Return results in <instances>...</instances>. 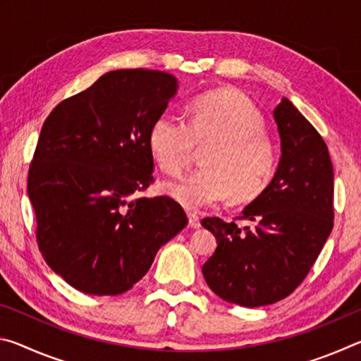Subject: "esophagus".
<instances>
[{
  "label": "esophagus",
  "instance_id": "1",
  "mask_svg": "<svg viewBox=\"0 0 361 361\" xmlns=\"http://www.w3.org/2000/svg\"><path fill=\"white\" fill-rule=\"evenodd\" d=\"M188 219H189V226H191L192 229H199L200 228V218H199L197 213L189 212L188 213Z\"/></svg>",
  "mask_w": 361,
  "mask_h": 361
}]
</instances>
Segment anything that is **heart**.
Masks as SVG:
<instances>
[{
  "mask_svg": "<svg viewBox=\"0 0 361 361\" xmlns=\"http://www.w3.org/2000/svg\"><path fill=\"white\" fill-rule=\"evenodd\" d=\"M262 129L258 109L234 89L195 99L191 122L162 113L149 130V149L164 172L181 175L197 149H207L205 169L169 185L167 194L189 210L216 205L229 194L239 202L255 199L271 180L276 164L274 146Z\"/></svg>",
  "mask_w": 361,
  "mask_h": 361,
  "instance_id": "heart-1",
  "label": "heart"
}]
</instances>
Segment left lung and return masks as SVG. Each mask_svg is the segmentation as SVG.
<instances>
[{
  "label": "left lung",
  "mask_w": 361,
  "mask_h": 361,
  "mask_svg": "<svg viewBox=\"0 0 361 361\" xmlns=\"http://www.w3.org/2000/svg\"><path fill=\"white\" fill-rule=\"evenodd\" d=\"M280 161L269 185L234 221L204 218L218 247L202 266L210 290L228 302L259 307L295 291L333 229V164L326 143L288 99L274 108Z\"/></svg>",
  "instance_id": "obj_1"
}]
</instances>
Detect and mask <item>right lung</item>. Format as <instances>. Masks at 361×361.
Listing matches in <instances>:
<instances>
[{
  "label": "right lung",
  "instance_id": "add662e5",
  "mask_svg": "<svg viewBox=\"0 0 361 361\" xmlns=\"http://www.w3.org/2000/svg\"><path fill=\"white\" fill-rule=\"evenodd\" d=\"M176 92L166 71H109L42 124L28 172L36 240L49 267L85 295L130 290L188 224L173 199L138 195L152 183L149 130Z\"/></svg>",
  "mask_w": 361,
  "mask_h": 361
}]
</instances>
